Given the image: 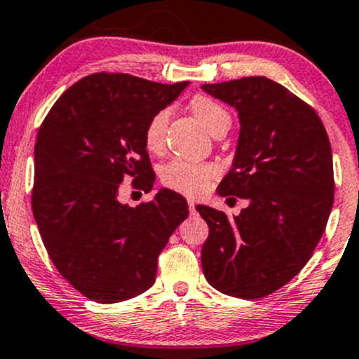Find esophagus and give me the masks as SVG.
Returning <instances> with one entry per match:
<instances>
[{
    "label": "esophagus",
    "mask_w": 359,
    "mask_h": 359,
    "mask_svg": "<svg viewBox=\"0 0 359 359\" xmlns=\"http://www.w3.org/2000/svg\"><path fill=\"white\" fill-rule=\"evenodd\" d=\"M189 211H191V214H194L196 212V203H194V201H189Z\"/></svg>",
    "instance_id": "esophagus-1"
}]
</instances>
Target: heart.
<instances>
[{"mask_svg":"<svg viewBox=\"0 0 359 359\" xmlns=\"http://www.w3.org/2000/svg\"><path fill=\"white\" fill-rule=\"evenodd\" d=\"M191 108L197 119L203 123L205 130L211 135L216 133L217 130H222V128L228 130L229 125H231V116H229L228 111L211 97H192ZM168 119H170V109L163 108L156 111L148 121L145 130V143L148 150L158 151L162 148ZM216 167L209 165V163H197L175 158L163 168L162 180L163 184L168 185L170 189H175V191L189 194V196H199V194L208 191V187L216 179Z\"/></svg>","mask_w":359,"mask_h":359,"instance_id":"obj_1","label":"heart"}]
</instances>
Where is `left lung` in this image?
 Here are the masks:
<instances>
[{
	"label": "left lung",
	"mask_w": 359,
	"mask_h": 359,
	"mask_svg": "<svg viewBox=\"0 0 359 359\" xmlns=\"http://www.w3.org/2000/svg\"><path fill=\"white\" fill-rule=\"evenodd\" d=\"M238 111L240 137L219 196L248 199L240 216L197 205L209 226L204 277L238 299L273 294L306 266L334 203L332 154L311 106L263 76L204 84Z\"/></svg>",
	"instance_id": "1"
}]
</instances>
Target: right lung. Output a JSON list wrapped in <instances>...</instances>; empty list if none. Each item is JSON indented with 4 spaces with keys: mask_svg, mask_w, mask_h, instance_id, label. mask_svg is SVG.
Segmentation results:
<instances>
[{
    "mask_svg": "<svg viewBox=\"0 0 359 359\" xmlns=\"http://www.w3.org/2000/svg\"><path fill=\"white\" fill-rule=\"evenodd\" d=\"M187 84L90 74L62 94L40 126L36 226L62 277L94 302H121L154 285L160 251L189 216L187 201L170 189L137 208L118 199L130 177L135 189L151 191L147 125Z\"/></svg>",
    "mask_w": 359,
    "mask_h": 359,
    "instance_id": "1",
    "label": "right lung"
}]
</instances>
